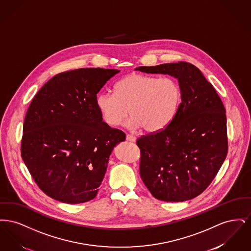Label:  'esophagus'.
<instances>
[{"instance_id": "34e87169", "label": "esophagus", "mask_w": 251, "mask_h": 251, "mask_svg": "<svg viewBox=\"0 0 251 251\" xmlns=\"http://www.w3.org/2000/svg\"><path fill=\"white\" fill-rule=\"evenodd\" d=\"M126 139H127L128 141H131V142H135L136 137H135L134 135H132V134H127V135H126Z\"/></svg>"}]
</instances>
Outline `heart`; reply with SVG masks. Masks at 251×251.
Masks as SVG:
<instances>
[{"mask_svg": "<svg viewBox=\"0 0 251 251\" xmlns=\"http://www.w3.org/2000/svg\"><path fill=\"white\" fill-rule=\"evenodd\" d=\"M116 93L104 91L97 96L96 104L109 126H118L129 112L127 126L143 127L149 132L164 130L174 119L179 102L180 88L171 77L131 73L116 84Z\"/></svg>", "mask_w": 251, "mask_h": 251, "instance_id": "b5f03b06", "label": "heart"}]
</instances>
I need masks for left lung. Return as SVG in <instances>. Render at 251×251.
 <instances>
[{
    "label": "left lung",
    "instance_id": "1",
    "mask_svg": "<svg viewBox=\"0 0 251 251\" xmlns=\"http://www.w3.org/2000/svg\"><path fill=\"white\" fill-rule=\"evenodd\" d=\"M179 81L181 102L162 131L142 135L139 172L160 201L178 202L201 195L215 179L227 153V118L221 99L201 71L187 62L139 67Z\"/></svg>",
    "mask_w": 251,
    "mask_h": 251
}]
</instances>
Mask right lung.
<instances>
[{"instance_id": "obj_1", "label": "right lung", "mask_w": 251, "mask_h": 251, "mask_svg": "<svg viewBox=\"0 0 251 251\" xmlns=\"http://www.w3.org/2000/svg\"><path fill=\"white\" fill-rule=\"evenodd\" d=\"M120 71L84 68L53 76L36 93L24 123L21 154L37 186L51 199L93 200L114 147L125 133L102 121L97 94Z\"/></svg>"}]
</instances>
